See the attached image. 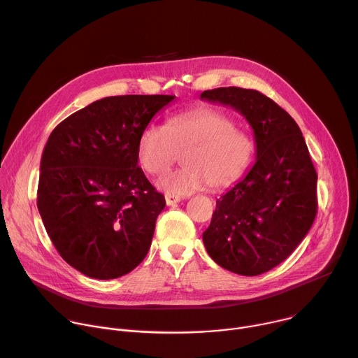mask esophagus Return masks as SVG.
<instances>
[{
	"mask_svg": "<svg viewBox=\"0 0 358 358\" xmlns=\"http://www.w3.org/2000/svg\"><path fill=\"white\" fill-rule=\"evenodd\" d=\"M181 201V198L180 196H177V195H171V194H167L166 195V203L167 206H176V203H178Z\"/></svg>",
	"mask_w": 358,
	"mask_h": 358,
	"instance_id": "34e87169",
	"label": "esophagus"
}]
</instances>
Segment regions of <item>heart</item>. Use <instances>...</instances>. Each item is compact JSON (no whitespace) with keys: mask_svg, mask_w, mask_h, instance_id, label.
<instances>
[{"mask_svg":"<svg viewBox=\"0 0 358 358\" xmlns=\"http://www.w3.org/2000/svg\"><path fill=\"white\" fill-rule=\"evenodd\" d=\"M182 155V170L167 174L159 187L173 195H189L211 185L222 189L239 180L253 156V141L224 113L201 108L148 124L137 143V162L151 176L169 171Z\"/></svg>","mask_w":358,"mask_h":358,"instance_id":"b5f03b06","label":"heart"}]
</instances>
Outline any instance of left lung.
Here are the masks:
<instances>
[{"label":"left lung","instance_id":"left-lung-1","mask_svg":"<svg viewBox=\"0 0 358 358\" xmlns=\"http://www.w3.org/2000/svg\"><path fill=\"white\" fill-rule=\"evenodd\" d=\"M202 100L229 106L253 130L257 162L218 201L202 241L224 269L257 276L282 264L317 213V174L292 116L253 89L218 87Z\"/></svg>","mask_w":358,"mask_h":358}]
</instances>
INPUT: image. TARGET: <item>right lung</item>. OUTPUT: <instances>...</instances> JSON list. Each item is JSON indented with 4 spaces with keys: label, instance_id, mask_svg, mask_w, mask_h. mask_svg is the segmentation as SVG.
<instances>
[{
    "label": "right lung",
    "instance_id": "add662e5",
    "mask_svg": "<svg viewBox=\"0 0 358 358\" xmlns=\"http://www.w3.org/2000/svg\"><path fill=\"white\" fill-rule=\"evenodd\" d=\"M174 97L100 99L50 133L41 159L38 211L64 261L80 273L116 279L145 258L166 199L137 166V143Z\"/></svg>",
    "mask_w": 358,
    "mask_h": 358
}]
</instances>
